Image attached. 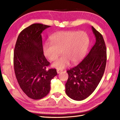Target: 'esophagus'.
Returning a JSON list of instances; mask_svg holds the SVG:
<instances>
[{"label": "esophagus", "instance_id": "34e87169", "mask_svg": "<svg viewBox=\"0 0 120 120\" xmlns=\"http://www.w3.org/2000/svg\"><path fill=\"white\" fill-rule=\"evenodd\" d=\"M62 70H59V69H57V73L58 74H59L61 72Z\"/></svg>", "mask_w": 120, "mask_h": 120}]
</instances>
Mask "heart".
Segmentation results:
<instances>
[{
  "mask_svg": "<svg viewBox=\"0 0 120 120\" xmlns=\"http://www.w3.org/2000/svg\"><path fill=\"white\" fill-rule=\"evenodd\" d=\"M50 41V43L46 42L43 46V53L48 59L55 61L61 52L63 56L52 64L58 69L68 67L70 61L73 64L80 62L89 45L88 35L83 31H59L51 35Z\"/></svg>",
  "mask_w": 120,
  "mask_h": 120,
  "instance_id": "heart-1",
  "label": "heart"
}]
</instances>
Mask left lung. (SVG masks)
Masks as SVG:
<instances>
[{
	"instance_id": "left-lung-1",
	"label": "left lung",
	"mask_w": 120,
	"mask_h": 120,
	"mask_svg": "<svg viewBox=\"0 0 120 120\" xmlns=\"http://www.w3.org/2000/svg\"><path fill=\"white\" fill-rule=\"evenodd\" d=\"M92 29L96 39L95 44L79 64L67 71L68 78L65 84V93L75 101L83 100L93 92L105 70V41L102 35L93 26Z\"/></svg>"
}]
</instances>
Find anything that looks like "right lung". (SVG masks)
I'll return each mask as SVG.
<instances>
[{"label":"right lung","instance_id":"add662e5","mask_svg":"<svg viewBox=\"0 0 120 120\" xmlns=\"http://www.w3.org/2000/svg\"><path fill=\"white\" fill-rule=\"evenodd\" d=\"M49 27L34 24L26 28L19 34L14 48L16 78L22 91L33 99L47 95L51 80L57 75L55 68L46 70L50 63L43 54L41 34Z\"/></svg>","mask_w":120,"mask_h":120}]
</instances>
